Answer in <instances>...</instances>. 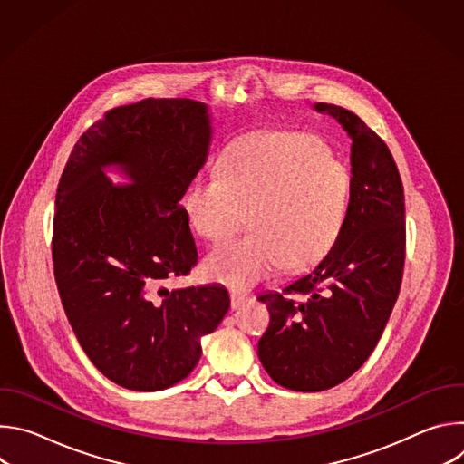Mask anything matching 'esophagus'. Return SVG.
Masks as SVG:
<instances>
[{
    "instance_id": "1",
    "label": "esophagus",
    "mask_w": 464,
    "mask_h": 464,
    "mask_svg": "<svg viewBox=\"0 0 464 464\" xmlns=\"http://www.w3.org/2000/svg\"><path fill=\"white\" fill-rule=\"evenodd\" d=\"M229 299H231V308H233V310H237V308H240V306L247 301V294H242V292L231 290V292H229Z\"/></svg>"
}]
</instances>
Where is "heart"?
<instances>
[{
    "label": "heart",
    "instance_id": "heart-1",
    "mask_svg": "<svg viewBox=\"0 0 464 464\" xmlns=\"http://www.w3.org/2000/svg\"><path fill=\"white\" fill-rule=\"evenodd\" d=\"M351 185L349 167L314 136L260 131L237 141L218 176L196 178L185 194V215L198 237L222 240L247 218L253 226L249 235L208 255V276L244 288L279 266L310 270L345 227Z\"/></svg>",
    "mask_w": 464,
    "mask_h": 464
}]
</instances>
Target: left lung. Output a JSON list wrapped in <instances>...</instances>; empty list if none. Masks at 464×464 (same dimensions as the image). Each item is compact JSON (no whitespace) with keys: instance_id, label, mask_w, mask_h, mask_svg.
Segmentation results:
<instances>
[{"instance_id":"obj_1","label":"left lung","mask_w":464,"mask_h":464,"mask_svg":"<svg viewBox=\"0 0 464 464\" xmlns=\"http://www.w3.org/2000/svg\"><path fill=\"white\" fill-rule=\"evenodd\" d=\"M353 138L351 208L330 253L283 292L258 297L270 324L258 358L279 385L315 392L342 383L374 351L401 292L404 185L385 141L356 113L319 102Z\"/></svg>"}]
</instances>
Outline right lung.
Masks as SVG:
<instances>
[{
	"mask_svg": "<svg viewBox=\"0 0 464 464\" xmlns=\"http://www.w3.org/2000/svg\"><path fill=\"white\" fill-rule=\"evenodd\" d=\"M209 136L202 102L117 106L81 136L58 181L51 253L65 315L92 363L131 391L187 378L200 338L229 308L222 286H161L198 262L179 200L206 161ZM104 164H121L135 183L113 188Z\"/></svg>",
	"mask_w": 464,
	"mask_h": 464,
	"instance_id": "1",
	"label": "right lung"
}]
</instances>
